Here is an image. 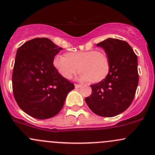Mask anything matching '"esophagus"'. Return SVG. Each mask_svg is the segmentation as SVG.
Masks as SVG:
<instances>
[{
	"label": "esophagus",
	"mask_w": 155,
	"mask_h": 155,
	"mask_svg": "<svg viewBox=\"0 0 155 155\" xmlns=\"http://www.w3.org/2000/svg\"><path fill=\"white\" fill-rule=\"evenodd\" d=\"M74 87H75V88H76V89L80 88V87H81V84H74Z\"/></svg>",
	"instance_id": "obj_1"
}]
</instances>
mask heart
<instances>
[{"label":"heart","instance_id":"heart-1","mask_svg":"<svg viewBox=\"0 0 155 155\" xmlns=\"http://www.w3.org/2000/svg\"><path fill=\"white\" fill-rule=\"evenodd\" d=\"M53 65L66 79L72 78L78 68L81 79L91 83L103 81L110 71L109 57L104 51L68 52L65 57L57 55L54 57Z\"/></svg>","mask_w":155,"mask_h":155}]
</instances>
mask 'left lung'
Masks as SVG:
<instances>
[{
    "label": "left lung",
    "mask_w": 155,
    "mask_h": 155,
    "mask_svg": "<svg viewBox=\"0 0 155 155\" xmlns=\"http://www.w3.org/2000/svg\"><path fill=\"white\" fill-rule=\"evenodd\" d=\"M97 45L109 57L110 71L103 81L91 85L92 94L85 101L95 114L113 117L126 110L134 98L139 82L137 56L120 39L109 38Z\"/></svg>",
    "instance_id": "left-lung-1"
}]
</instances>
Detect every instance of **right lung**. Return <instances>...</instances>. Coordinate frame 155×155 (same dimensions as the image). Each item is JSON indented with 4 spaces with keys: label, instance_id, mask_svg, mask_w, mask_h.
Here are the masks:
<instances>
[{
    "label": "right lung",
    "instance_id": "right-lung-1",
    "mask_svg": "<svg viewBox=\"0 0 155 155\" xmlns=\"http://www.w3.org/2000/svg\"><path fill=\"white\" fill-rule=\"evenodd\" d=\"M62 49L48 38H35L17 50L12 77L14 98L32 117L45 119L56 116L74 89L53 65Z\"/></svg>",
    "mask_w": 155,
    "mask_h": 155
}]
</instances>
